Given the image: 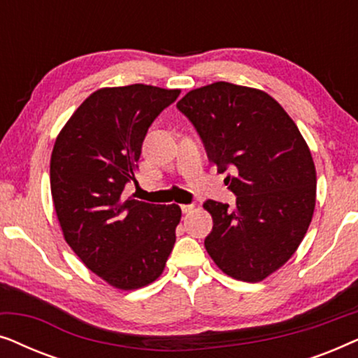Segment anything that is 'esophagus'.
Returning a JSON list of instances; mask_svg holds the SVG:
<instances>
[{"label": "esophagus", "mask_w": 358, "mask_h": 358, "mask_svg": "<svg viewBox=\"0 0 358 358\" xmlns=\"http://www.w3.org/2000/svg\"><path fill=\"white\" fill-rule=\"evenodd\" d=\"M180 210H182V213H190L194 210V205L184 203V205H180Z\"/></svg>", "instance_id": "obj_1"}]
</instances>
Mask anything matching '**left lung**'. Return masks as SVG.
<instances>
[{"label":"left lung","instance_id":"8db88e82","mask_svg":"<svg viewBox=\"0 0 358 358\" xmlns=\"http://www.w3.org/2000/svg\"><path fill=\"white\" fill-rule=\"evenodd\" d=\"M236 203L207 200L212 233L205 249L227 275L261 282L300 246L316 205L310 146L285 109L256 87L227 81L189 91L178 102Z\"/></svg>","mask_w":358,"mask_h":358}]
</instances>
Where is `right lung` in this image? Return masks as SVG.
Listing matches in <instances>:
<instances>
[{
    "instance_id": "1",
    "label": "right lung",
    "mask_w": 358,
    "mask_h": 358,
    "mask_svg": "<svg viewBox=\"0 0 358 358\" xmlns=\"http://www.w3.org/2000/svg\"><path fill=\"white\" fill-rule=\"evenodd\" d=\"M180 90L101 87L57 135L50 190L63 238L81 262L119 290L153 283L164 271L180 222L179 205L124 199L148 127Z\"/></svg>"
}]
</instances>
